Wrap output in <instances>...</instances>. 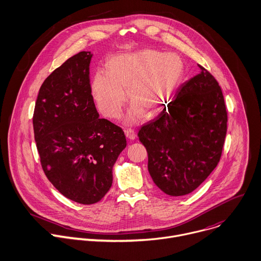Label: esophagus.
Segmentation results:
<instances>
[{
    "instance_id": "esophagus-1",
    "label": "esophagus",
    "mask_w": 261,
    "mask_h": 261,
    "mask_svg": "<svg viewBox=\"0 0 261 261\" xmlns=\"http://www.w3.org/2000/svg\"><path fill=\"white\" fill-rule=\"evenodd\" d=\"M125 137L129 140V141H134L137 138V135L135 133L134 129H127L125 130Z\"/></svg>"
}]
</instances>
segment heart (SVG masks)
Here are the masks:
<instances>
[{
	"mask_svg": "<svg viewBox=\"0 0 261 261\" xmlns=\"http://www.w3.org/2000/svg\"><path fill=\"white\" fill-rule=\"evenodd\" d=\"M185 73L182 59L172 52L142 49L113 57L106 71L91 79V93L98 110L109 118L120 117L128 93L133 101L127 124L140 122L146 114L156 115L168 107Z\"/></svg>",
	"mask_w": 261,
	"mask_h": 261,
	"instance_id": "obj_1",
	"label": "heart"
}]
</instances>
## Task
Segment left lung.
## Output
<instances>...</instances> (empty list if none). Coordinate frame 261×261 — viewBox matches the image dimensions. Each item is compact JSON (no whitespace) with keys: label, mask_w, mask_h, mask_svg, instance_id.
I'll return each instance as SVG.
<instances>
[{"label":"left lung","mask_w":261,"mask_h":261,"mask_svg":"<svg viewBox=\"0 0 261 261\" xmlns=\"http://www.w3.org/2000/svg\"><path fill=\"white\" fill-rule=\"evenodd\" d=\"M200 73L183 83L168 109L139 130L148 171L171 196L195 190L217 167L227 129V112L216 79Z\"/></svg>","instance_id":"obj_1"}]
</instances>
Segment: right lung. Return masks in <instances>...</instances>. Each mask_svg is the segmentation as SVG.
Returning a JSON list of instances; mask_svg holds the SVG:
<instances>
[{
  "mask_svg": "<svg viewBox=\"0 0 261 261\" xmlns=\"http://www.w3.org/2000/svg\"><path fill=\"white\" fill-rule=\"evenodd\" d=\"M90 51H81L43 82L33 117L43 171L64 196L82 204L99 201L113 181L126 147L120 127L98 118L89 83Z\"/></svg>",
  "mask_w": 261,
  "mask_h": 261,
  "instance_id": "add662e5",
  "label": "right lung"
}]
</instances>
